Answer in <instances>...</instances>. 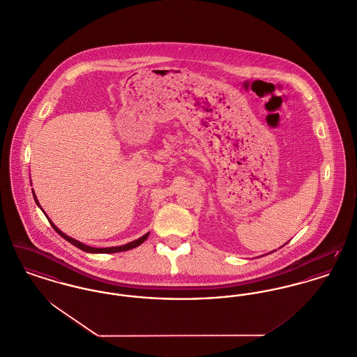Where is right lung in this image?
<instances>
[{"mask_svg":"<svg viewBox=\"0 0 357 357\" xmlns=\"http://www.w3.org/2000/svg\"><path fill=\"white\" fill-rule=\"evenodd\" d=\"M32 192H33V190H32ZM33 198H35V201H36L38 206L40 208V205H39V202H38V198H36L35 192H33ZM40 209H42V208H40ZM48 221H50V224L52 225V228L56 231V233H59V234L63 237L64 240H67L68 243H71V244H73V245H75L77 248H79V250H82V251L84 252H90V253H114V252L128 251V250L136 248V247H139L140 244H143V243L147 240L148 234H149V233H146V234H144V236H142L140 238H137V240H135V241H130V243H128V244H126V245H121V247L94 248V247H89V245H84V244H82L81 241H78V240H75V238H71V237H68L67 234H64L63 231H59V229H58V228L54 225V222H52L50 218H48Z\"/></svg>","mask_w":357,"mask_h":357,"instance_id":"add662e5","label":"right lung"}]
</instances>
